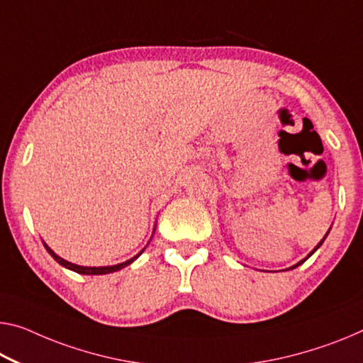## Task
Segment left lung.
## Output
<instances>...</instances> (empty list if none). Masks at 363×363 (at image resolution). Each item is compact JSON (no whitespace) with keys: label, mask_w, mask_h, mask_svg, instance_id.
Segmentation results:
<instances>
[{"label":"left lung","mask_w":363,"mask_h":363,"mask_svg":"<svg viewBox=\"0 0 363 363\" xmlns=\"http://www.w3.org/2000/svg\"><path fill=\"white\" fill-rule=\"evenodd\" d=\"M330 230H331V228H330ZM330 230H328V232H326V235H325V237H323V240H321V242H320V243H318V245H316V247H315L313 250H311V252L308 253V256H306V258H303L302 261H298V263H297V264H294V266H291V267H289V269H294V267H297V266H300V264H302V263H305V261H306V259H308V258H310V256H311V255H313V253L316 252V250L321 247V245H323V242H325V240H326V237H328V233H330Z\"/></svg>","instance_id":"left-lung-1"}]
</instances>
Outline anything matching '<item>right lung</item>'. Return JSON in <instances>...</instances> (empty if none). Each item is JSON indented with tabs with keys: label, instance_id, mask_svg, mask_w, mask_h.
Listing matches in <instances>:
<instances>
[{
	"label": "right lung",
	"instance_id": "right-lung-1",
	"mask_svg": "<svg viewBox=\"0 0 363 363\" xmlns=\"http://www.w3.org/2000/svg\"><path fill=\"white\" fill-rule=\"evenodd\" d=\"M45 245V248H47V252L53 256V259L57 261V263H60L61 266H65V267H68V269H71V271H74V272H79V274H87V276H99V274H110V272H115V271H120V269H123V267H126L128 264H131L133 261L135 259H138L139 258V255H141L143 252H144V248L141 250V252H139L136 256H133L131 259H128V261H125V263H120V264H113V266H99V267H96V266H77V264H74V263H69V261H66V259H63L61 258V256H58L57 253L53 252L52 248L48 247L47 243H43Z\"/></svg>",
	"mask_w": 363,
	"mask_h": 363
}]
</instances>
